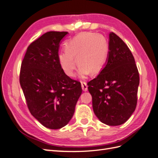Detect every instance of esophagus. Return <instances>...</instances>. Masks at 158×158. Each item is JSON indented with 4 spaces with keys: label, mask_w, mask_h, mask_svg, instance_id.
I'll list each match as a JSON object with an SVG mask.
<instances>
[{
    "label": "esophagus",
    "mask_w": 158,
    "mask_h": 158,
    "mask_svg": "<svg viewBox=\"0 0 158 158\" xmlns=\"http://www.w3.org/2000/svg\"><path fill=\"white\" fill-rule=\"evenodd\" d=\"M81 85H82V88L84 92H86L88 90V85L87 84L84 82H81Z\"/></svg>",
    "instance_id": "obj_1"
}]
</instances>
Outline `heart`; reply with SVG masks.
Instances as JSON below:
<instances>
[{
    "label": "heart",
    "mask_w": 158,
    "mask_h": 158,
    "mask_svg": "<svg viewBox=\"0 0 158 158\" xmlns=\"http://www.w3.org/2000/svg\"><path fill=\"white\" fill-rule=\"evenodd\" d=\"M64 48L65 51L58 56L59 63L64 73L72 78L76 76V61L80 66V77L84 78L89 73H99L108 58L109 44L106 38L95 33L78 34L66 42Z\"/></svg>",
    "instance_id": "heart-1"
}]
</instances>
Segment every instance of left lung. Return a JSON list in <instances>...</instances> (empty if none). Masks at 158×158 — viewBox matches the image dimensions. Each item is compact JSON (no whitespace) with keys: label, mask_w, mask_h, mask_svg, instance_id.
Masks as SVG:
<instances>
[{"label":"left lung","mask_w":158,"mask_h":158,"mask_svg":"<svg viewBox=\"0 0 158 158\" xmlns=\"http://www.w3.org/2000/svg\"><path fill=\"white\" fill-rule=\"evenodd\" d=\"M139 82L131 51L111 32L106 63L97 77L88 83L94 112L99 120L109 126L125 123L136 109Z\"/></svg>","instance_id":"1"}]
</instances>
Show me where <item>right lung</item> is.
<instances>
[{
  "label": "right lung",
  "mask_w": 158,
  "mask_h": 158,
  "mask_svg": "<svg viewBox=\"0 0 158 158\" xmlns=\"http://www.w3.org/2000/svg\"><path fill=\"white\" fill-rule=\"evenodd\" d=\"M66 31H49L27 47L20 70V83L32 115L42 125L59 129L73 117L82 94L80 82L62 70L58 56Z\"/></svg>",
  "instance_id": "1"
}]
</instances>
